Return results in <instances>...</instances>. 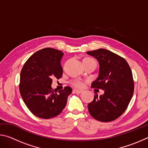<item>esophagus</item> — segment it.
Wrapping results in <instances>:
<instances>
[{
    "mask_svg": "<svg viewBox=\"0 0 148 148\" xmlns=\"http://www.w3.org/2000/svg\"><path fill=\"white\" fill-rule=\"evenodd\" d=\"M74 92H76V94L79 95V94H81L82 92H83V91H82V90H79V89H74Z\"/></svg>",
    "mask_w": 148,
    "mask_h": 148,
    "instance_id": "34e87169",
    "label": "esophagus"
}]
</instances>
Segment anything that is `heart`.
<instances>
[{"label": "heart", "mask_w": 148, "mask_h": 148, "mask_svg": "<svg viewBox=\"0 0 148 148\" xmlns=\"http://www.w3.org/2000/svg\"><path fill=\"white\" fill-rule=\"evenodd\" d=\"M90 60H93V59L87 58V59H84V61H90ZM72 85H73L74 86L77 87H81L82 86H83V84H82V82H81L80 81H77V80H76V81L72 82Z\"/></svg>", "instance_id": "b5f03b06"}]
</instances>
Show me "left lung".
Returning <instances> with one entry per match:
<instances>
[{
  "label": "left lung",
  "instance_id": "obj_1",
  "mask_svg": "<svg viewBox=\"0 0 148 148\" xmlns=\"http://www.w3.org/2000/svg\"><path fill=\"white\" fill-rule=\"evenodd\" d=\"M99 62V76L92 82V88L104 92L96 95L88 104L91 116L100 121L108 122L123 114L134 92L132 71L125 59L106 49L87 51Z\"/></svg>",
  "mask_w": 148,
  "mask_h": 148
}]
</instances>
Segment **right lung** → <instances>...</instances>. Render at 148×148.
Masks as SVG:
<instances>
[{
    "mask_svg": "<svg viewBox=\"0 0 148 148\" xmlns=\"http://www.w3.org/2000/svg\"><path fill=\"white\" fill-rule=\"evenodd\" d=\"M64 53L53 48H44L29 57L20 74L19 91L23 102L35 116L49 119L61 114L72 92L70 87L54 92L52 78L62 75L61 61Z\"/></svg>",
    "mask_w": 148,
    "mask_h": 148,
    "instance_id": "1",
    "label": "right lung"
}]
</instances>
